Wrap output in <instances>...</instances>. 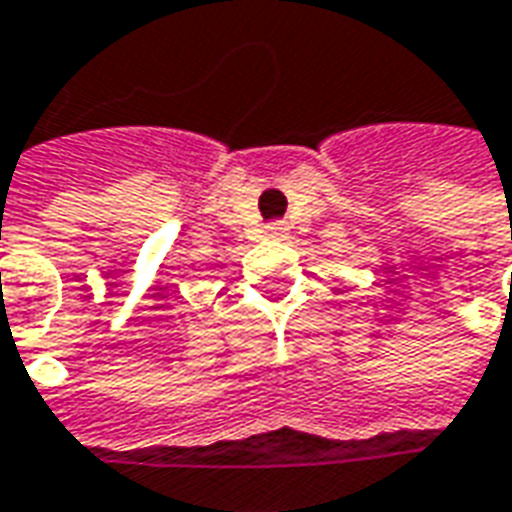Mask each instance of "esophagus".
<instances>
[{
    "label": "esophagus",
    "instance_id": "1",
    "mask_svg": "<svg viewBox=\"0 0 512 512\" xmlns=\"http://www.w3.org/2000/svg\"><path fill=\"white\" fill-rule=\"evenodd\" d=\"M285 235H288V227H285L283 221H271V224H266V238H269V241H283Z\"/></svg>",
    "mask_w": 512,
    "mask_h": 512
}]
</instances>
